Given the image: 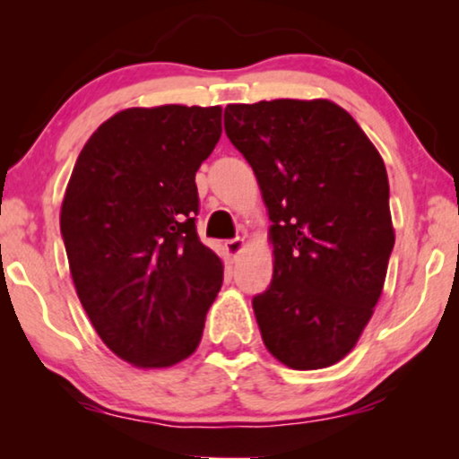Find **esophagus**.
I'll return each mask as SVG.
<instances>
[{"label": "esophagus", "instance_id": "obj_1", "mask_svg": "<svg viewBox=\"0 0 459 459\" xmlns=\"http://www.w3.org/2000/svg\"><path fill=\"white\" fill-rule=\"evenodd\" d=\"M244 248V240L242 238H231V240H225V250H228L230 256L240 255Z\"/></svg>", "mask_w": 459, "mask_h": 459}]
</instances>
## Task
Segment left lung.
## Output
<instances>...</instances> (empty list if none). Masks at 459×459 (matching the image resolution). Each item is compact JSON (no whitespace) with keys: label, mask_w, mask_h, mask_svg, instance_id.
Returning a JSON list of instances; mask_svg holds the SVG:
<instances>
[{"label":"left lung","mask_w":459,"mask_h":459,"mask_svg":"<svg viewBox=\"0 0 459 459\" xmlns=\"http://www.w3.org/2000/svg\"><path fill=\"white\" fill-rule=\"evenodd\" d=\"M223 123L273 223V280L253 299L263 342L292 369L328 368L359 341L385 286V162L330 100L230 104Z\"/></svg>","instance_id":"8db88e82"}]
</instances>
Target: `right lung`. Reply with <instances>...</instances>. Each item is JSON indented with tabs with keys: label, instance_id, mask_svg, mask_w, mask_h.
<instances>
[{
	"label": "right lung",
	"instance_id": "add662e5",
	"mask_svg": "<svg viewBox=\"0 0 459 459\" xmlns=\"http://www.w3.org/2000/svg\"><path fill=\"white\" fill-rule=\"evenodd\" d=\"M219 137V106L127 108L74 162L60 211L74 288L106 347L137 368L190 357L221 288V259L196 234V171Z\"/></svg>",
	"mask_w": 459,
	"mask_h": 459
}]
</instances>
